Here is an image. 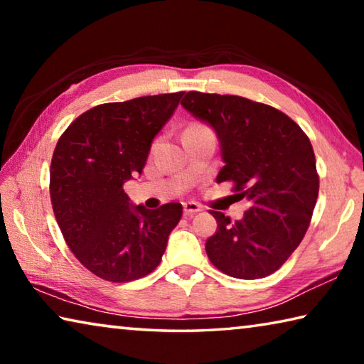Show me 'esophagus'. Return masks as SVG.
Wrapping results in <instances>:
<instances>
[{"label": "esophagus", "mask_w": 364, "mask_h": 364, "mask_svg": "<svg viewBox=\"0 0 364 364\" xmlns=\"http://www.w3.org/2000/svg\"><path fill=\"white\" fill-rule=\"evenodd\" d=\"M183 210H184V215H188V217H193V215H196L197 212L202 210V207L197 204V202L188 200V202H184V204H183Z\"/></svg>", "instance_id": "obj_1"}]
</instances>
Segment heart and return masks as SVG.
I'll use <instances>...</instances> for the list:
<instances>
[{
    "mask_svg": "<svg viewBox=\"0 0 364 364\" xmlns=\"http://www.w3.org/2000/svg\"><path fill=\"white\" fill-rule=\"evenodd\" d=\"M189 130H202V128H196V127H194V128H189Z\"/></svg>",
    "mask_w": 364,
    "mask_h": 364,
    "instance_id": "1",
    "label": "heart"
}]
</instances>
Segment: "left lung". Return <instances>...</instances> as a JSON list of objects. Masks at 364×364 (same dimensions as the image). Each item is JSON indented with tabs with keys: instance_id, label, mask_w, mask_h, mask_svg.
Segmentation results:
<instances>
[{
	"instance_id": "obj_1",
	"label": "left lung",
	"mask_w": 364,
	"mask_h": 364,
	"mask_svg": "<svg viewBox=\"0 0 364 364\" xmlns=\"http://www.w3.org/2000/svg\"><path fill=\"white\" fill-rule=\"evenodd\" d=\"M181 106L217 133L225 162L217 183L232 181L236 200L249 205L236 221L212 212L218 228L208 258L232 278L269 276L310 226L319 191L310 139L284 112L241 96L189 91Z\"/></svg>"
}]
</instances>
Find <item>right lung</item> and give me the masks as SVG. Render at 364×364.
I'll use <instances>...</instances> for the list:
<instances>
[{"mask_svg": "<svg viewBox=\"0 0 364 364\" xmlns=\"http://www.w3.org/2000/svg\"><path fill=\"white\" fill-rule=\"evenodd\" d=\"M184 93L101 104L77 117L59 138L49 170L58 225L78 262L112 282L159 267L183 207L133 205L123 186L141 175L156 134Z\"/></svg>", "mask_w": 364, "mask_h": 364, "instance_id": "add662e5", "label": "right lung"}]
</instances>
